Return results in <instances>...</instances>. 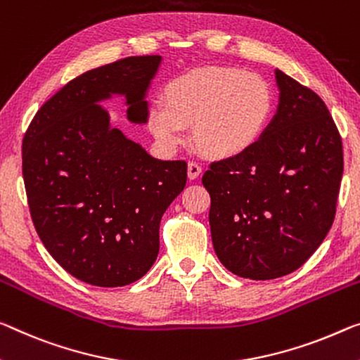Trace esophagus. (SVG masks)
I'll list each match as a JSON object with an SVG mask.
<instances>
[{
    "label": "esophagus",
    "mask_w": 360,
    "mask_h": 360,
    "mask_svg": "<svg viewBox=\"0 0 360 360\" xmlns=\"http://www.w3.org/2000/svg\"><path fill=\"white\" fill-rule=\"evenodd\" d=\"M199 174H201V165L195 161L188 162V179L190 180H196Z\"/></svg>",
    "instance_id": "esophagus-1"
}]
</instances>
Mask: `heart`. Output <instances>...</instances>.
<instances>
[{
	"instance_id": "obj_1",
	"label": "heart",
	"mask_w": 360,
	"mask_h": 360,
	"mask_svg": "<svg viewBox=\"0 0 360 360\" xmlns=\"http://www.w3.org/2000/svg\"><path fill=\"white\" fill-rule=\"evenodd\" d=\"M164 104L149 110V130L167 148L180 146L185 129L209 159H233L252 149L272 120L275 95L261 75L238 68H202L175 77Z\"/></svg>"
}]
</instances>
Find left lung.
Returning a JSON list of instances; mask_svg holds the SVG:
<instances>
[{
    "label": "left lung",
    "instance_id": "1",
    "mask_svg": "<svg viewBox=\"0 0 360 360\" xmlns=\"http://www.w3.org/2000/svg\"><path fill=\"white\" fill-rule=\"evenodd\" d=\"M275 75L278 110L257 145L212 162L202 175L215 254L250 280L295 272L322 245L345 165L341 135L322 98L281 70Z\"/></svg>",
    "mask_w": 360,
    "mask_h": 360
}]
</instances>
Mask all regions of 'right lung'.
Segmentation results:
<instances>
[{
	"mask_svg": "<svg viewBox=\"0 0 360 360\" xmlns=\"http://www.w3.org/2000/svg\"><path fill=\"white\" fill-rule=\"evenodd\" d=\"M161 56H130L70 80L38 109L22 141L35 230L60 267L95 286L130 285L159 252V224L186 184L185 161H159L110 129L96 101L127 96L131 122Z\"/></svg>",
	"mask_w": 360,
	"mask_h": 360,
	"instance_id": "obj_1",
	"label": "right lung"
}]
</instances>
